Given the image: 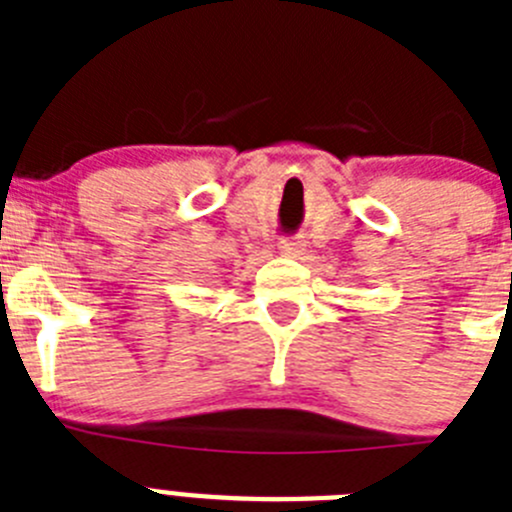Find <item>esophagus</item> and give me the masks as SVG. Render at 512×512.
Segmentation results:
<instances>
[{
  "label": "esophagus",
  "mask_w": 512,
  "mask_h": 512,
  "mask_svg": "<svg viewBox=\"0 0 512 512\" xmlns=\"http://www.w3.org/2000/svg\"><path fill=\"white\" fill-rule=\"evenodd\" d=\"M277 248H279V253H284V256H292V259H297V256L305 251V243H302L300 238H279Z\"/></svg>",
  "instance_id": "esophagus-1"
}]
</instances>
